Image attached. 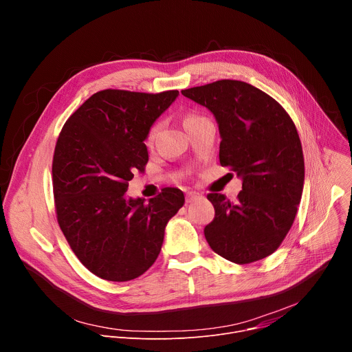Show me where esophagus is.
Wrapping results in <instances>:
<instances>
[{
  "instance_id": "esophagus-1",
  "label": "esophagus",
  "mask_w": 352,
  "mask_h": 352,
  "mask_svg": "<svg viewBox=\"0 0 352 352\" xmlns=\"http://www.w3.org/2000/svg\"><path fill=\"white\" fill-rule=\"evenodd\" d=\"M202 197V195H200L199 192H195V190H190L186 193V202L190 204V202H195V200Z\"/></svg>"
}]
</instances>
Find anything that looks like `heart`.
I'll return each instance as SVG.
<instances>
[{
    "instance_id": "heart-1",
    "label": "heart",
    "mask_w": 352,
    "mask_h": 352,
    "mask_svg": "<svg viewBox=\"0 0 352 352\" xmlns=\"http://www.w3.org/2000/svg\"><path fill=\"white\" fill-rule=\"evenodd\" d=\"M197 118H199V117H196V116H186V117L184 118V125H188V124L196 121ZM157 131H159V125H155L152 129H150V132H148V135H147V140H148V142H152V140L155 139Z\"/></svg>"
}]
</instances>
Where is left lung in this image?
Masks as SVG:
<instances>
[{"mask_svg": "<svg viewBox=\"0 0 352 352\" xmlns=\"http://www.w3.org/2000/svg\"><path fill=\"white\" fill-rule=\"evenodd\" d=\"M206 107L220 132V164L242 181L238 202L209 193L214 220L205 227L210 248L245 265L280 246L300 202L305 179L302 146L285 110L261 89L223 79L181 91Z\"/></svg>", "mask_w": 352, "mask_h": 352, "instance_id": "obj_1", "label": "left lung"}]
</instances>
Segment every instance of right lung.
Masks as SVG:
<instances>
[{
	"mask_svg": "<svg viewBox=\"0 0 352 352\" xmlns=\"http://www.w3.org/2000/svg\"><path fill=\"white\" fill-rule=\"evenodd\" d=\"M178 94L97 91L58 136L53 159L58 224L82 265L100 278L142 276L160 254L167 223L185 204L175 188L148 204L125 196L128 181L148 160L150 128Z\"/></svg>",
	"mask_w": 352,
	"mask_h": 352,
	"instance_id": "add662e5",
	"label": "right lung"
}]
</instances>
